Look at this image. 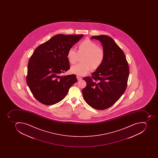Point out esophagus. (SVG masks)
I'll use <instances>...</instances> for the list:
<instances>
[{
    "label": "esophagus",
    "instance_id": "esophagus-1",
    "mask_svg": "<svg viewBox=\"0 0 158 158\" xmlns=\"http://www.w3.org/2000/svg\"><path fill=\"white\" fill-rule=\"evenodd\" d=\"M77 80H78V81H80V80H82V78H81V77H79V76H77Z\"/></svg>",
    "mask_w": 158,
    "mask_h": 158
}]
</instances>
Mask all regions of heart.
Listing matches in <instances>:
<instances>
[{"instance_id":"b5f03b06","label":"heart","mask_w":158,"mask_h":158,"mask_svg":"<svg viewBox=\"0 0 158 158\" xmlns=\"http://www.w3.org/2000/svg\"><path fill=\"white\" fill-rule=\"evenodd\" d=\"M79 55H84L81 60L83 63L72 66L70 71L75 75L84 76L88 74L91 69L96 70L101 66L105 59V53L104 49L98 47L95 42L85 40L78 45V52L73 48L69 49L67 55L69 62L75 64L78 60Z\"/></svg>"}]
</instances>
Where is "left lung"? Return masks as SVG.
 Returning <instances> with one entry per match:
<instances>
[{
  "label": "left lung",
  "instance_id": "left-lung-1",
  "mask_svg": "<svg viewBox=\"0 0 158 158\" xmlns=\"http://www.w3.org/2000/svg\"><path fill=\"white\" fill-rule=\"evenodd\" d=\"M103 46L105 57L103 64L83 78L86 86L82 89L85 102L94 109L103 110L113 105L126 91L129 67L124 52L113 39L105 35L93 36Z\"/></svg>",
  "mask_w": 158,
  "mask_h": 158
}]
</instances>
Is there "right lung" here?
<instances>
[{"label": "right lung", "mask_w": 158, "mask_h": 158, "mask_svg": "<svg viewBox=\"0 0 158 158\" xmlns=\"http://www.w3.org/2000/svg\"><path fill=\"white\" fill-rule=\"evenodd\" d=\"M83 36L59 34L35 49L27 65L26 81L39 102L46 105L58 103L77 81L75 75H60L70 68L67 58L69 49Z\"/></svg>", "instance_id": "obj_1"}]
</instances>
